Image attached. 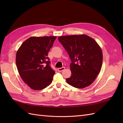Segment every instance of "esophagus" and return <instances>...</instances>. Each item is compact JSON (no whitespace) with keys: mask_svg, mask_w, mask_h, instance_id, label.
Here are the masks:
<instances>
[{"mask_svg":"<svg viewBox=\"0 0 123 123\" xmlns=\"http://www.w3.org/2000/svg\"><path fill=\"white\" fill-rule=\"evenodd\" d=\"M65 67H62V68H58L57 70H58V72H62V71L63 70H65Z\"/></svg>","mask_w":123,"mask_h":123,"instance_id":"obj_1","label":"esophagus"}]
</instances>
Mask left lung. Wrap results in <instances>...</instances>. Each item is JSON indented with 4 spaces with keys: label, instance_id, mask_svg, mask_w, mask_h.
Here are the masks:
<instances>
[{
    "label": "left lung",
    "instance_id": "1",
    "mask_svg": "<svg viewBox=\"0 0 123 123\" xmlns=\"http://www.w3.org/2000/svg\"><path fill=\"white\" fill-rule=\"evenodd\" d=\"M58 39L67 52L71 63V75L67 82L77 88L90 86L99 73L103 53L96 41L87 35L58 37Z\"/></svg>",
    "mask_w": 123,
    "mask_h": 123
}]
</instances>
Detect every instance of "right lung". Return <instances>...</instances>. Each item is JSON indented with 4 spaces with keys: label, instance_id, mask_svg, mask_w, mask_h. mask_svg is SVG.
<instances>
[{
    "label": "right lung",
    "instance_id": "obj_1",
    "mask_svg": "<svg viewBox=\"0 0 123 123\" xmlns=\"http://www.w3.org/2000/svg\"><path fill=\"white\" fill-rule=\"evenodd\" d=\"M56 38V36L31 37L17 52L18 72L24 82L33 90H42L52 81L55 71L50 65L48 54Z\"/></svg>",
    "mask_w": 123,
    "mask_h": 123
}]
</instances>
